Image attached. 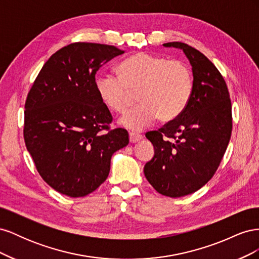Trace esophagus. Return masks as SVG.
I'll return each mask as SVG.
<instances>
[{
	"label": "esophagus",
	"instance_id": "34e87169",
	"mask_svg": "<svg viewBox=\"0 0 259 259\" xmlns=\"http://www.w3.org/2000/svg\"><path fill=\"white\" fill-rule=\"evenodd\" d=\"M143 139V135H139V134H136V133H130V142L132 144H135L137 142H139V140Z\"/></svg>",
	"mask_w": 259,
	"mask_h": 259
}]
</instances>
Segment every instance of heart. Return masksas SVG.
I'll return each instance as SVG.
<instances>
[{"label":"heart","instance_id":"obj_1","mask_svg":"<svg viewBox=\"0 0 259 259\" xmlns=\"http://www.w3.org/2000/svg\"><path fill=\"white\" fill-rule=\"evenodd\" d=\"M117 76L99 74L96 93L109 110L124 113L138 93L140 106L121 117L120 124L131 131L149 126L156 117L169 122L183 113L189 103L193 83L189 68L178 60L139 52L123 60Z\"/></svg>","mask_w":259,"mask_h":259}]
</instances>
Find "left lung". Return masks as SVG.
<instances>
[{
	"mask_svg": "<svg viewBox=\"0 0 259 259\" xmlns=\"http://www.w3.org/2000/svg\"><path fill=\"white\" fill-rule=\"evenodd\" d=\"M163 46L184 52L192 67L193 89L182 114L146 134L154 155L144 173L159 193L180 198L198 191L218 168L231 136V101L224 77L201 52L182 42Z\"/></svg>",
	"mask_w": 259,
	"mask_h": 259,
	"instance_id": "1",
	"label": "left lung"
}]
</instances>
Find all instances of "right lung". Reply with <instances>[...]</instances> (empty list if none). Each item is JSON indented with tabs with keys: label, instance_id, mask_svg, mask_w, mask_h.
Listing matches in <instances>:
<instances>
[{
	"label": "right lung",
	"instance_id": "right-lung-1",
	"mask_svg": "<svg viewBox=\"0 0 259 259\" xmlns=\"http://www.w3.org/2000/svg\"><path fill=\"white\" fill-rule=\"evenodd\" d=\"M124 52L112 45L73 43L45 62L25 105L23 136L42 178L71 198L95 191L110 171L111 156L128 145L95 89V74ZM107 130V132H104Z\"/></svg>",
	"mask_w": 259,
	"mask_h": 259
}]
</instances>
